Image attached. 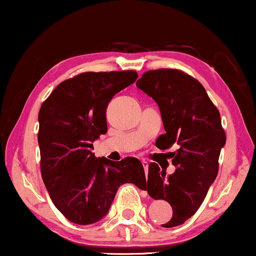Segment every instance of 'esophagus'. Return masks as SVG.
<instances>
[{
	"instance_id": "obj_1",
	"label": "esophagus",
	"mask_w": 256,
	"mask_h": 256,
	"mask_svg": "<svg viewBox=\"0 0 256 256\" xmlns=\"http://www.w3.org/2000/svg\"><path fill=\"white\" fill-rule=\"evenodd\" d=\"M142 166L144 168L146 172H148V162H146V160H142Z\"/></svg>"
}]
</instances>
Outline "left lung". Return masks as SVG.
Listing matches in <instances>:
<instances>
[{
	"instance_id": "obj_1",
	"label": "left lung",
	"mask_w": 256,
	"mask_h": 256,
	"mask_svg": "<svg viewBox=\"0 0 256 256\" xmlns=\"http://www.w3.org/2000/svg\"><path fill=\"white\" fill-rule=\"evenodd\" d=\"M136 87L160 108L166 134L157 138V148L178 146L171 152L174 172L166 177V171L150 163L144 190L172 208V216L162 227L182 225L200 208L218 174L219 155L226 143L220 114L202 84L178 70L146 72Z\"/></svg>"
}]
</instances>
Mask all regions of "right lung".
I'll return each instance as SVG.
<instances>
[{"label": "right lung", "mask_w": 256, "mask_h": 256, "mask_svg": "<svg viewBox=\"0 0 256 256\" xmlns=\"http://www.w3.org/2000/svg\"><path fill=\"white\" fill-rule=\"evenodd\" d=\"M135 71L86 72L65 80L42 104L38 122L40 171L56 208L78 225L106 216L124 183L144 190L146 174L134 157L96 158L93 142L107 132L106 110L115 94L135 82Z\"/></svg>", "instance_id": "right-lung-1"}]
</instances>
